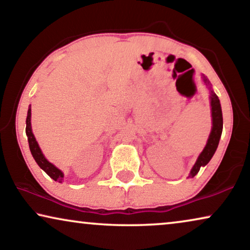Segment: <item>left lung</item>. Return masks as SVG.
I'll use <instances>...</instances> for the list:
<instances>
[{
	"instance_id": "1",
	"label": "left lung",
	"mask_w": 250,
	"mask_h": 250,
	"mask_svg": "<svg viewBox=\"0 0 250 250\" xmlns=\"http://www.w3.org/2000/svg\"><path fill=\"white\" fill-rule=\"evenodd\" d=\"M204 83L207 85L210 91V107H211V119H213V126H211V131L209 134V138L207 140L206 146H205L203 152L198 157L196 164H194L192 169L189 174V177L196 176L198 172H199L201 166H206L211 157L214 156L215 151H216L218 142H220L222 129H223V116H222V108L220 104V99L216 95V93L211 90L209 81L207 80L206 76H203Z\"/></svg>"
}]
</instances>
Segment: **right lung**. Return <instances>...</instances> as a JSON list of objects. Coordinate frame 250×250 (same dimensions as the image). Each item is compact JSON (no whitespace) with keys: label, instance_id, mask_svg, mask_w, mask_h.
Wrapping results in <instances>:
<instances>
[{"label":"right lung","instance_id":"add662e5","mask_svg":"<svg viewBox=\"0 0 250 250\" xmlns=\"http://www.w3.org/2000/svg\"><path fill=\"white\" fill-rule=\"evenodd\" d=\"M30 117H32V109L30 107L28 108V112H27V118H26V132H27V138H28V143H29V149L30 152L35 159L41 168H42L44 172H45L47 175H49L51 179L54 181H58V182H62L63 181V173L61 172L59 168H57L53 164H51L49 160H47L44 155L42 153V150L40 149L39 143H37L35 136H34L32 132V124H30Z\"/></svg>","mask_w":250,"mask_h":250}]
</instances>
